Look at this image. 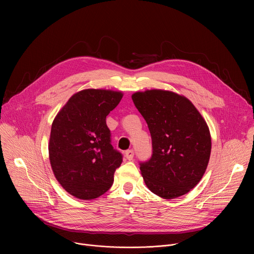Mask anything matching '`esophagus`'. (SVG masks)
Masks as SVG:
<instances>
[{"label": "esophagus", "mask_w": 254, "mask_h": 254, "mask_svg": "<svg viewBox=\"0 0 254 254\" xmlns=\"http://www.w3.org/2000/svg\"><path fill=\"white\" fill-rule=\"evenodd\" d=\"M133 156H134L133 150H127V151H126V158H127L128 161H131V160L133 159Z\"/></svg>", "instance_id": "obj_1"}]
</instances>
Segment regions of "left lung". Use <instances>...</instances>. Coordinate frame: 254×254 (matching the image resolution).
<instances>
[{
	"label": "left lung",
	"instance_id": "8db88e82",
	"mask_svg": "<svg viewBox=\"0 0 254 254\" xmlns=\"http://www.w3.org/2000/svg\"><path fill=\"white\" fill-rule=\"evenodd\" d=\"M131 98L152 137V157L139 163L144 183L165 199L185 195L200 182L210 159L206 122L188 98L171 91L135 92Z\"/></svg>",
	"mask_w": 254,
	"mask_h": 254
}]
</instances>
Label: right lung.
I'll use <instances>...</instances> for the list:
<instances>
[{
  "instance_id": "right-lung-1",
  "label": "right lung",
  "mask_w": 254,
  "mask_h": 254,
  "mask_svg": "<svg viewBox=\"0 0 254 254\" xmlns=\"http://www.w3.org/2000/svg\"><path fill=\"white\" fill-rule=\"evenodd\" d=\"M122 92L85 89L72 95L53 121L49 159L60 185L72 196L95 199L114 183L123 155L112 144L106 116Z\"/></svg>"
}]
</instances>
